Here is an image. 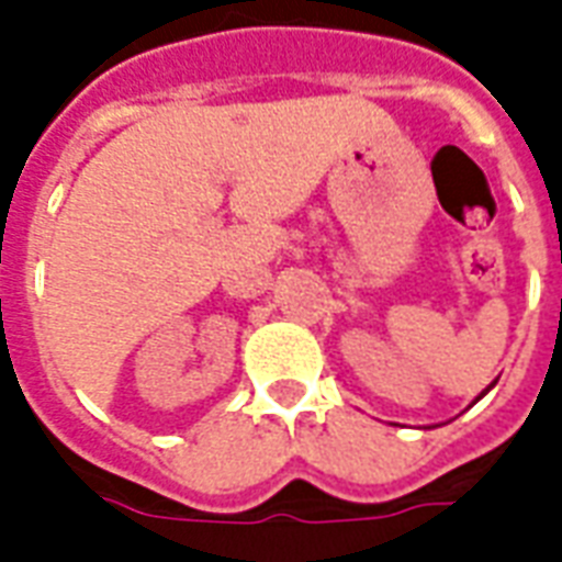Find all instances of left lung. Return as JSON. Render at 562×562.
I'll return each mask as SVG.
<instances>
[{"mask_svg":"<svg viewBox=\"0 0 562 562\" xmlns=\"http://www.w3.org/2000/svg\"><path fill=\"white\" fill-rule=\"evenodd\" d=\"M482 394H484V391H482ZM475 401H479V397H475Z\"/></svg>","mask_w":562,"mask_h":562,"instance_id":"obj_1","label":"left lung"}]
</instances>
